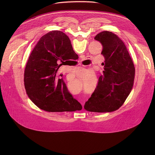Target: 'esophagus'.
I'll return each mask as SVG.
<instances>
[{"label": "esophagus", "mask_w": 155, "mask_h": 155, "mask_svg": "<svg viewBox=\"0 0 155 155\" xmlns=\"http://www.w3.org/2000/svg\"><path fill=\"white\" fill-rule=\"evenodd\" d=\"M82 106H83V108H84V104H82Z\"/></svg>", "instance_id": "34e87169"}]
</instances>
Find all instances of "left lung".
<instances>
[{"instance_id":"obj_1","label":"left lung","mask_w":155,"mask_h":155,"mask_svg":"<svg viewBox=\"0 0 155 155\" xmlns=\"http://www.w3.org/2000/svg\"><path fill=\"white\" fill-rule=\"evenodd\" d=\"M94 39L102 46L104 70L84 108L94 112H112L122 106L131 91L134 63L123 41L112 32H101Z\"/></svg>"}]
</instances>
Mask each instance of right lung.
Here are the masks:
<instances>
[{
	"label": "right lung",
	"instance_id": "obj_1",
	"mask_svg": "<svg viewBox=\"0 0 155 155\" xmlns=\"http://www.w3.org/2000/svg\"><path fill=\"white\" fill-rule=\"evenodd\" d=\"M75 54L69 38L62 31H52L40 38L29 57L24 78L28 97L39 109L48 112L82 109L63 79L56 77L58 68Z\"/></svg>",
	"mask_w": 155,
	"mask_h": 155
}]
</instances>
